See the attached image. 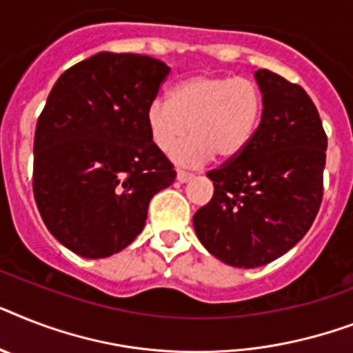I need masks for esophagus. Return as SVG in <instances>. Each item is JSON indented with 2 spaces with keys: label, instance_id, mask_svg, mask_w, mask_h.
I'll list each match as a JSON object with an SVG mask.
<instances>
[{
  "label": "esophagus",
  "instance_id": "obj_1",
  "mask_svg": "<svg viewBox=\"0 0 353 353\" xmlns=\"http://www.w3.org/2000/svg\"><path fill=\"white\" fill-rule=\"evenodd\" d=\"M192 179V174L190 172H185V170H177V181L179 183H186Z\"/></svg>",
  "mask_w": 353,
  "mask_h": 353
}]
</instances>
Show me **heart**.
<instances>
[{"label": "heart", "mask_w": 353, "mask_h": 353, "mask_svg": "<svg viewBox=\"0 0 353 353\" xmlns=\"http://www.w3.org/2000/svg\"><path fill=\"white\" fill-rule=\"evenodd\" d=\"M265 110L259 83L245 76L197 74L170 90L168 101L154 99L145 119L152 143L172 152L191 127L192 137L174 151L181 165L197 167L212 156L230 161L256 136Z\"/></svg>", "instance_id": "obj_1"}]
</instances>
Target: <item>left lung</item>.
I'll list each match as a JSON object with an SVG mask.
<instances>
[{"label":"left lung","instance_id":"1","mask_svg":"<svg viewBox=\"0 0 353 353\" xmlns=\"http://www.w3.org/2000/svg\"><path fill=\"white\" fill-rule=\"evenodd\" d=\"M265 110L250 145L206 176L214 197L194 214L199 241L217 259L256 268L305 237L323 201L328 137L297 83L257 70Z\"/></svg>","mask_w":353,"mask_h":353}]
</instances>
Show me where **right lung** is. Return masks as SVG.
<instances>
[{
    "instance_id": "add662e5",
    "label": "right lung",
    "mask_w": 353,
    "mask_h": 353,
    "mask_svg": "<svg viewBox=\"0 0 353 353\" xmlns=\"http://www.w3.org/2000/svg\"><path fill=\"white\" fill-rule=\"evenodd\" d=\"M168 74L156 57L99 52L48 94L34 136V199L48 232L77 256L130 245L154 194L176 179L145 119Z\"/></svg>"
}]
</instances>
